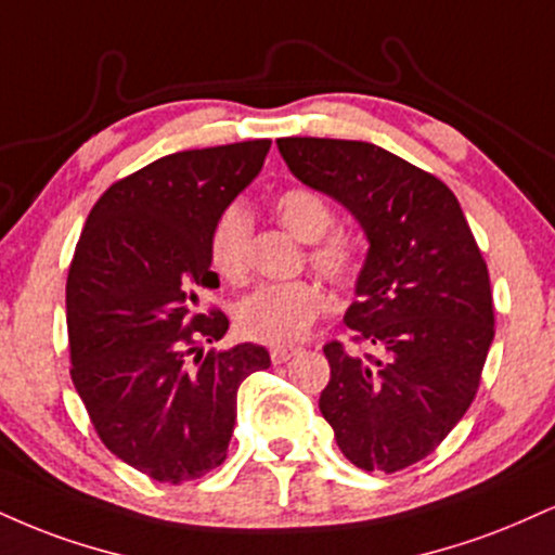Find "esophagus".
Listing matches in <instances>:
<instances>
[{"label": "esophagus", "mask_w": 555, "mask_h": 555, "mask_svg": "<svg viewBox=\"0 0 555 555\" xmlns=\"http://www.w3.org/2000/svg\"><path fill=\"white\" fill-rule=\"evenodd\" d=\"M295 353H297L295 346H273V349H271V362L273 364H284V362H289V359L295 357Z\"/></svg>", "instance_id": "esophagus-1"}]
</instances>
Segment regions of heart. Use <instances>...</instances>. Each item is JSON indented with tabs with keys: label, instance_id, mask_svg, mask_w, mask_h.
I'll return each instance as SVG.
<instances>
[{
	"label": "heart",
	"instance_id": "heart-1",
	"mask_svg": "<svg viewBox=\"0 0 555 555\" xmlns=\"http://www.w3.org/2000/svg\"><path fill=\"white\" fill-rule=\"evenodd\" d=\"M279 219L305 243H312L310 263L328 276L333 284L351 282L357 273V250L351 240L333 230L331 204L310 189L282 191L273 202ZM250 232L253 217L245 204H227L214 219L209 235V258L214 271L227 282H243L250 266ZM325 305L320 284L297 279V282H273L258 286L248 297L240 299L235 320L243 336L260 344H295L310 331Z\"/></svg>",
	"mask_w": 555,
	"mask_h": 555
}]
</instances>
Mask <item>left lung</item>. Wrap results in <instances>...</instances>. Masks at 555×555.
<instances>
[{
  "label": "left lung",
  "instance_id": "left-lung-1",
  "mask_svg": "<svg viewBox=\"0 0 555 555\" xmlns=\"http://www.w3.org/2000/svg\"><path fill=\"white\" fill-rule=\"evenodd\" d=\"M292 176L362 224L370 250L344 323L377 353L323 346L320 413L346 460L396 473L431 455L470 409L493 341L486 260L455 193L392 152L349 139H276Z\"/></svg>",
  "mask_w": 555,
  "mask_h": 555
}]
</instances>
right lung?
Wrapping results in <instances>:
<instances>
[{
	"mask_svg": "<svg viewBox=\"0 0 555 555\" xmlns=\"http://www.w3.org/2000/svg\"><path fill=\"white\" fill-rule=\"evenodd\" d=\"M271 139L176 152L111 185L66 279L72 383L116 457L163 483L224 463L237 387L269 370L263 346L204 351L230 328L198 310L217 289L214 219L263 168Z\"/></svg>",
	"mask_w": 555,
	"mask_h": 555,
	"instance_id": "right-lung-1",
	"label": "right lung"
}]
</instances>
